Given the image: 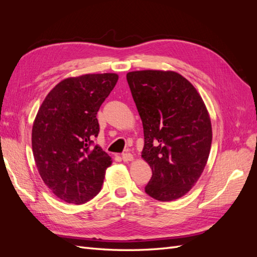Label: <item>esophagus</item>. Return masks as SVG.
Returning <instances> with one entry per match:
<instances>
[{
    "instance_id": "esophagus-1",
    "label": "esophagus",
    "mask_w": 257,
    "mask_h": 257,
    "mask_svg": "<svg viewBox=\"0 0 257 257\" xmlns=\"http://www.w3.org/2000/svg\"><path fill=\"white\" fill-rule=\"evenodd\" d=\"M122 160H123L124 162H128V161H132V160H133V154L130 153V152H125V153H123V154H122Z\"/></svg>"
}]
</instances>
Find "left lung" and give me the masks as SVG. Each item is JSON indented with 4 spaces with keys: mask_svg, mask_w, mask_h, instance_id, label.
Masks as SVG:
<instances>
[{
    "mask_svg": "<svg viewBox=\"0 0 257 257\" xmlns=\"http://www.w3.org/2000/svg\"><path fill=\"white\" fill-rule=\"evenodd\" d=\"M126 79L143 121L142 157L152 169L145 191L161 201L177 199L197 182L208 161L212 128L204 100L175 72H131Z\"/></svg>",
    "mask_w": 257,
    "mask_h": 257,
    "instance_id": "left-lung-1",
    "label": "left lung"
}]
</instances>
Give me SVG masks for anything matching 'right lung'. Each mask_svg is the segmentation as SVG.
<instances>
[{
  "label": "right lung",
  "mask_w": 257,
  "mask_h": 257,
  "mask_svg": "<svg viewBox=\"0 0 257 257\" xmlns=\"http://www.w3.org/2000/svg\"><path fill=\"white\" fill-rule=\"evenodd\" d=\"M116 74L67 78L46 96L32 128L34 160L43 181L61 200L81 205L102 188L111 159L93 139L99 133L100 105Z\"/></svg>",
  "instance_id": "1"
}]
</instances>
